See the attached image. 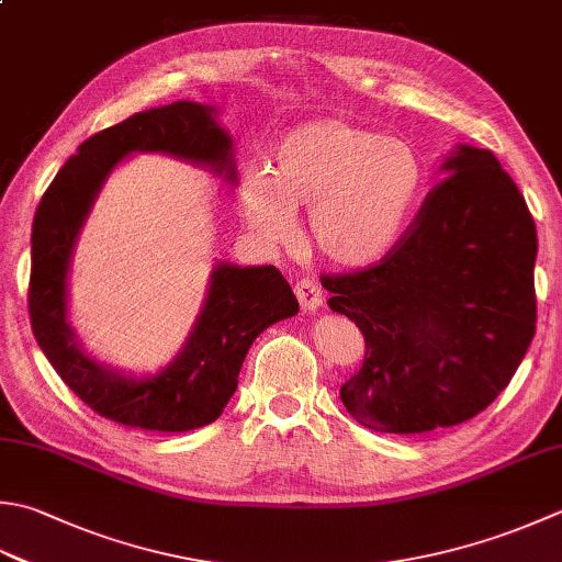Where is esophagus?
<instances>
[{"label": "esophagus", "instance_id": "esophagus-1", "mask_svg": "<svg viewBox=\"0 0 562 562\" xmlns=\"http://www.w3.org/2000/svg\"><path fill=\"white\" fill-rule=\"evenodd\" d=\"M294 294H296V300H300L304 312H316L318 306L324 304L322 288H318V284L314 280H310V278L300 280V282L294 284Z\"/></svg>", "mask_w": 562, "mask_h": 562}]
</instances>
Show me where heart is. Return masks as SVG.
<instances>
[{"label": "heart", "mask_w": 562, "mask_h": 562, "mask_svg": "<svg viewBox=\"0 0 562 562\" xmlns=\"http://www.w3.org/2000/svg\"><path fill=\"white\" fill-rule=\"evenodd\" d=\"M424 162L409 143L344 119H316L274 146L268 172L250 170L238 214L268 246H288L310 209L312 248L346 270L378 266L397 248L422 200Z\"/></svg>", "instance_id": "heart-1"}]
</instances>
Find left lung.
Here are the masks:
<instances>
[{
  "label": "left lung",
  "mask_w": 562,
  "mask_h": 562,
  "mask_svg": "<svg viewBox=\"0 0 562 562\" xmlns=\"http://www.w3.org/2000/svg\"><path fill=\"white\" fill-rule=\"evenodd\" d=\"M380 266L322 278L366 336L340 402L382 434L463 424L497 400L536 334V224L492 150L460 143Z\"/></svg>",
  "instance_id": "1"
}]
</instances>
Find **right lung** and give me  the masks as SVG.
Returning a JSON list of instances; mask_svg holds the SVG:
<instances>
[{
  "label": "right lung",
  "mask_w": 562,
  "mask_h": 562,
  "mask_svg": "<svg viewBox=\"0 0 562 562\" xmlns=\"http://www.w3.org/2000/svg\"><path fill=\"white\" fill-rule=\"evenodd\" d=\"M216 114V106L182 99L99 131L55 175L33 218V336L77 397L116 424L175 434L216 422L234 397L252 340L300 312L290 282L274 266L240 268L218 260L182 350L158 372L136 375L97 360L70 324L68 274L77 238L121 162L136 153H162L204 168L231 187L238 182L234 138Z\"/></svg>",
  "instance_id": "add662e5"
}]
</instances>
